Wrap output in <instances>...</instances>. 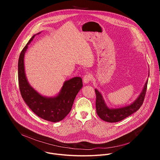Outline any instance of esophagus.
I'll return each mask as SVG.
<instances>
[{
    "instance_id": "obj_1",
    "label": "esophagus",
    "mask_w": 160,
    "mask_h": 160,
    "mask_svg": "<svg viewBox=\"0 0 160 160\" xmlns=\"http://www.w3.org/2000/svg\"><path fill=\"white\" fill-rule=\"evenodd\" d=\"M91 79H92V77H91V75L89 73H86L83 78V80L85 83H88L91 80Z\"/></svg>"
}]
</instances>
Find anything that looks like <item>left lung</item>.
Wrapping results in <instances>:
<instances>
[{"instance_id": "obj_1", "label": "left lung", "mask_w": 160, "mask_h": 160, "mask_svg": "<svg viewBox=\"0 0 160 160\" xmlns=\"http://www.w3.org/2000/svg\"><path fill=\"white\" fill-rule=\"evenodd\" d=\"M148 86V80L146 81L144 88L140 96L136 101L130 106L118 109H109L104 103L102 95L97 89H95L96 94V112L99 117L104 121L108 122H118L126 118L132 114L138 111L142 105Z\"/></svg>"}]
</instances>
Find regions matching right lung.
I'll return each instance as SVG.
<instances>
[{"label": "right lung", "instance_id": "1", "mask_svg": "<svg viewBox=\"0 0 160 160\" xmlns=\"http://www.w3.org/2000/svg\"><path fill=\"white\" fill-rule=\"evenodd\" d=\"M33 35L21 51L18 60V83L21 95L30 109L40 118L52 122L63 120L72 109L74 100L83 83L80 77L64 82L59 94L53 98L42 96L29 85L24 68V55Z\"/></svg>", "mask_w": 160, "mask_h": 160}]
</instances>
